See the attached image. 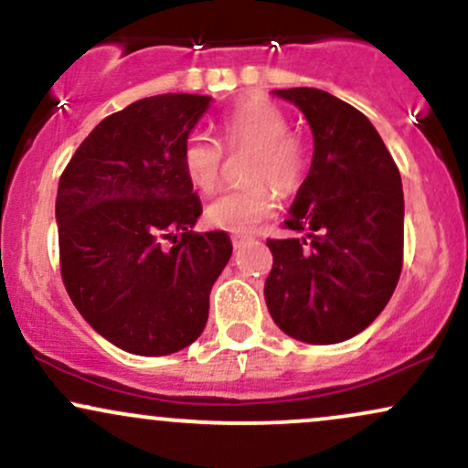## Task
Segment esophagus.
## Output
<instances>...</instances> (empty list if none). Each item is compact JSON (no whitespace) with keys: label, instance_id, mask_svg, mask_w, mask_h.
Here are the masks:
<instances>
[{"label":"esophagus","instance_id":"34e87169","mask_svg":"<svg viewBox=\"0 0 468 468\" xmlns=\"http://www.w3.org/2000/svg\"><path fill=\"white\" fill-rule=\"evenodd\" d=\"M250 240H251L250 236H245V234H234V236H232V245H234V250H240V247L250 243Z\"/></svg>","mask_w":468,"mask_h":468}]
</instances>
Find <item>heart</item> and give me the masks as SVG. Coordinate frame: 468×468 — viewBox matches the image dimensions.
Returning <instances> with one entry per match:
<instances>
[{
  "mask_svg": "<svg viewBox=\"0 0 468 468\" xmlns=\"http://www.w3.org/2000/svg\"><path fill=\"white\" fill-rule=\"evenodd\" d=\"M225 151H250L247 179L243 186L217 197L206 210L212 228L232 234H247L273 217L278 195L293 192L306 173V151L302 140L289 131V120L278 104L254 96L229 109L218 122ZM181 168L192 188L212 192L223 168V149L214 137L190 133L181 146Z\"/></svg>",
  "mask_w": 468,
  "mask_h": 468,
  "instance_id": "b5f03b06",
  "label": "heart"
}]
</instances>
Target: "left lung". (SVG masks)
I'll list each match as a JSON object with an SVG mask.
<instances>
[{
	"mask_svg": "<svg viewBox=\"0 0 468 468\" xmlns=\"http://www.w3.org/2000/svg\"><path fill=\"white\" fill-rule=\"evenodd\" d=\"M304 113L313 162L284 228L269 239L267 309L306 344L355 337L386 309L403 267V186L381 135L359 109L313 87L276 90Z\"/></svg>",
	"mask_w": 468,
	"mask_h": 468,
	"instance_id": "1",
	"label": "left lung"
}]
</instances>
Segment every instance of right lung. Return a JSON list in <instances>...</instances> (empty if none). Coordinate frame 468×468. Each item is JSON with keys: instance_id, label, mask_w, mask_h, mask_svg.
<instances>
[{"instance_id": "1", "label": "right lung", "mask_w": 468, "mask_h": 468, "mask_svg": "<svg viewBox=\"0 0 468 468\" xmlns=\"http://www.w3.org/2000/svg\"><path fill=\"white\" fill-rule=\"evenodd\" d=\"M210 101L142 98L107 115L60 175L63 284L93 331L126 353L159 356L195 342L232 256L225 232H192L201 201L181 168V146Z\"/></svg>"}]
</instances>
